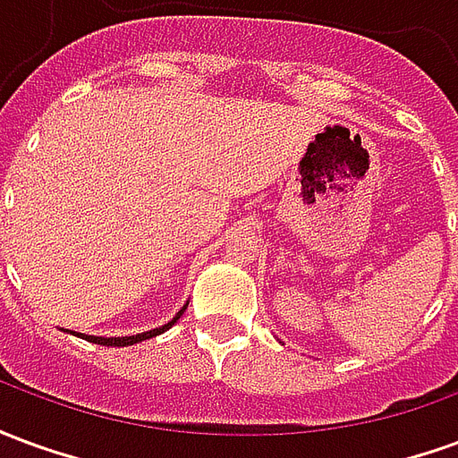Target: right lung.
<instances>
[{"instance_id": "1", "label": "right lung", "mask_w": 458, "mask_h": 458, "mask_svg": "<svg viewBox=\"0 0 458 458\" xmlns=\"http://www.w3.org/2000/svg\"><path fill=\"white\" fill-rule=\"evenodd\" d=\"M186 307L189 304H183V307L179 309V314L171 318L169 324H164V327L159 328H151V331H141V334H137V336H114V338H107V336H88V334H75V331H71V334H75V336L85 338V341H90V344H98V345H114V348H120V345H134V344H141V341H147V338H154L159 336V334H164L166 328H171L176 321H179L181 317H183V311H186ZM65 334H68V328H64Z\"/></svg>"}]
</instances>
